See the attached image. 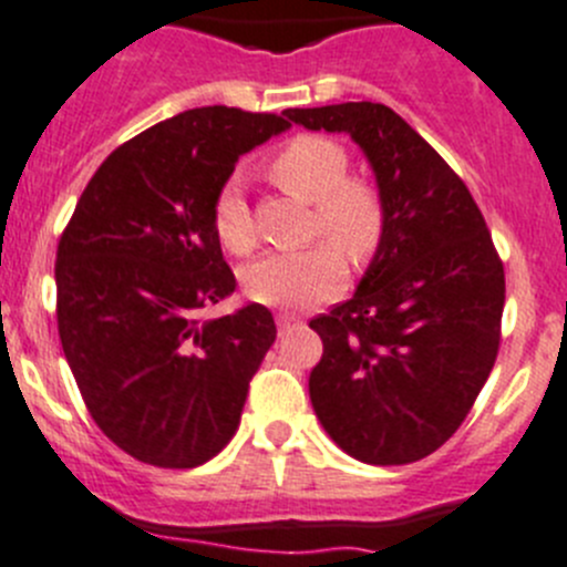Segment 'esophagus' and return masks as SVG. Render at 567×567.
I'll list each match as a JSON object with an SVG mask.
<instances>
[{"mask_svg":"<svg viewBox=\"0 0 567 567\" xmlns=\"http://www.w3.org/2000/svg\"><path fill=\"white\" fill-rule=\"evenodd\" d=\"M296 324H299V319H296V316H290V313H277V327H279V332L290 330V327H296Z\"/></svg>","mask_w":567,"mask_h":567,"instance_id":"1","label":"esophagus"}]
</instances>
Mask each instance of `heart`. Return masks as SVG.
Instances as JSON below:
<instances>
[{"label": "heart", "instance_id": "1", "mask_svg": "<svg viewBox=\"0 0 567 567\" xmlns=\"http://www.w3.org/2000/svg\"><path fill=\"white\" fill-rule=\"evenodd\" d=\"M274 182L301 200L316 204V231H324L349 259H367L383 235V206L367 182L347 178L349 158L338 142L324 136H296L268 167ZM220 246L231 254H248L257 246L251 212L237 182L220 187L212 209ZM347 268L332 246L305 248L293 254H268L243 271L248 299L268 308H310L330 299L343 285Z\"/></svg>", "mask_w": 567, "mask_h": 567}]
</instances>
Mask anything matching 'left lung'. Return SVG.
Listing matches in <instances>:
<instances>
[{"mask_svg":"<svg viewBox=\"0 0 567 567\" xmlns=\"http://www.w3.org/2000/svg\"><path fill=\"white\" fill-rule=\"evenodd\" d=\"M282 114L308 131L352 136L383 206V235L352 299L310 321L324 343L310 403L358 462H420L458 431L498 355L506 282L484 215L389 105Z\"/></svg>","mask_w":567,"mask_h":567,"instance_id":"1","label":"left lung"}]
</instances>
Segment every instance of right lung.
I'll list each match as a JSON object with an SVG mask.
<instances>
[{
  "label": "right lung",
  "mask_w": 567,
  "mask_h": 567,
  "mask_svg": "<svg viewBox=\"0 0 567 567\" xmlns=\"http://www.w3.org/2000/svg\"><path fill=\"white\" fill-rule=\"evenodd\" d=\"M290 125L226 105L189 109L116 147L83 189L55 259L58 336L89 414L128 456L189 470L224 451L277 338L235 293L212 209L243 153Z\"/></svg>",
  "instance_id": "obj_1"
}]
</instances>
